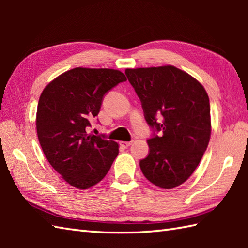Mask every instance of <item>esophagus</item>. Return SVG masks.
Wrapping results in <instances>:
<instances>
[{"mask_svg":"<svg viewBox=\"0 0 248 248\" xmlns=\"http://www.w3.org/2000/svg\"><path fill=\"white\" fill-rule=\"evenodd\" d=\"M132 143H133L132 140H130V141H120V145L123 146V147H124V148H128L130 145H132Z\"/></svg>","mask_w":248,"mask_h":248,"instance_id":"1","label":"esophagus"}]
</instances>
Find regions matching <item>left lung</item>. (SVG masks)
Listing matches in <instances>:
<instances>
[{"label": "left lung", "mask_w": 248, "mask_h": 248, "mask_svg": "<svg viewBox=\"0 0 248 248\" xmlns=\"http://www.w3.org/2000/svg\"><path fill=\"white\" fill-rule=\"evenodd\" d=\"M125 76L152 130L147 140L149 154L140 161V170L161 188L180 186L196 170L210 140L207 92L173 66L125 69Z\"/></svg>", "instance_id": "obj_1"}]
</instances>
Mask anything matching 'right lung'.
Instances as JSON below:
<instances>
[{"label":"right lung","instance_id":"obj_1","mask_svg":"<svg viewBox=\"0 0 248 248\" xmlns=\"http://www.w3.org/2000/svg\"><path fill=\"white\" fill-rule=\"evenodd\" d=\"M114 69L75 68L48 84L37 107V135L52 167L70 186L85 189L107 175L118 155V144L105 134L87 133L105 94L121 82Z\"/></svg>","mask_w":248,"mask_h":248}]
</instances>
